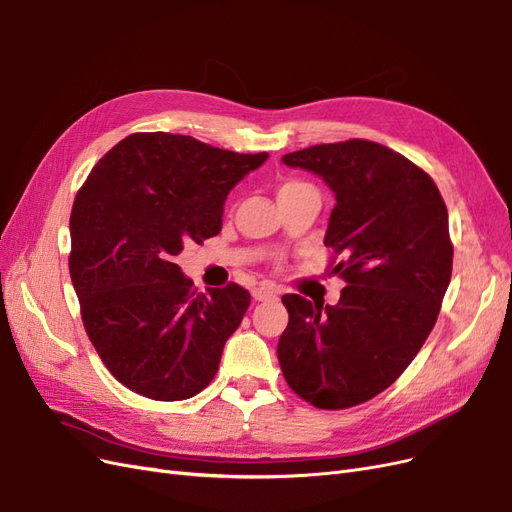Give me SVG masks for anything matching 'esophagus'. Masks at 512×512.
<instances>
[{"mask_svg":"<svg viewBox=\"0 0 512 512\" xmlns=\"http://www.w3.org/2000/svg\"><path fill=\"white\" fill-rule=\"evenodd\" d=\"M252 296H254V301L262 303V301H271V298H275L277 294H275V290H271L267 286H260V288L252 290Z\"/></svg>","mask_w":512,"mask_h":512,"instance_id":"1","label":"esophagus"}]
</instances>
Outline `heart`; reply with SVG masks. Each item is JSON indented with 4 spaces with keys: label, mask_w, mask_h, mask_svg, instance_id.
<instances>
[{
    "label": "heart",
    "mask_w": 512,
    "mask_h": 512,
    "mask_svg": "<svg viewBox=\"0 0 512 512\" xmlns=\"http://www.w3.org/2000/svg\"><path fill=\"white\" fill-rule=\"evenodd\" d=\"M294 186H301V184H296V182H288V184H284V186H281L279 190H286V188H294Z\"/></svg>",
    "instance_id": "heart-1"
}]
</instances>
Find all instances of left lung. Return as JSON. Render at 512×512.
<instances>
[{
	"label": "left lung",
	"mask_w": 512,
	"mask_h": 512,
	"mask_svg": "<svg viewBox=\"0 0 512 512\" xmlns=\"http://www.w3.org/2000/svg\"><path fill=\"white\" fill-rule=\"evenodd\" d=\"M281 163L322 178L334 205L324 245L341 254L337 305L298 294L277 345L288 385L317 409L375 398L411 364L449 288L453 245L443 197L409 158L366 139L320 144Z\"/></svg>",
	"instance_id": "left-lung-1"
}]
</instances>
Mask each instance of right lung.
<instances>
[{
    "mask_svg": "<svg viewBox=\"0 0 512 512\" xmlns=\"http://www.w3.org/2000/svg\"><path fill=\"white\" fill-rule=\"evenodd\" d=\"M267 158L188 135L135 133L80 188L69 275L88 339L135 394L186 400L216 377L250 292L231 284L197 294L173 256L220 233L228 192Z\"/></svg>",
    "mask_w": 512,
    "mask_h": 512,
    "instance_id": "add662e5",
    "label": "right lung"
}]
</instances>
